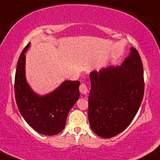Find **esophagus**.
<instances>
[{"mask_svg": "<svg viewBox=\"0 0 160 160\" xmlns=\"http://www.w3.org/2000/svg\"><path fill=\"white\" fill-rule=\"evenodd\" d=\"M79 90L81 92V93L83 94V95H86L87 92H88V89H87V87L86 84H84V83H82L79 87Z\"/></svg>", "mask_w": 160, "mask_h": 160, "instance_id": "34e87169", "label": "esophagus"}]
</instances>
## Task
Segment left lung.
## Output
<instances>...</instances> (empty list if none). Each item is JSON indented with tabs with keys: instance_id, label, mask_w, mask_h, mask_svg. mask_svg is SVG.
<instances>
[{
	"instance_id": "left-lung-1",
	"label": "left lung",
	"mask_w": 160,
	"mask_h": 160,
	"mask_svg": "<svg viewBox=\"0 0 160 160\" xmlns=\"http://www.w3.org/2000/svg\"><path fill=\"white\" fill-rule=\"evenodd\" d=\"M130 53L120 66H108L89 74L88 118L92 130L110 138L128 128L143 98V69L138 52Z\"/></svg>"
}]
</instances>
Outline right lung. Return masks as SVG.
Listing matches in <instances>:
<instances>
[{
  "label": "right lung",
  "mask_w": 160,
  "mask_h": 160,
  "mask_svg": "<svg viewBox=\"0 0 160 160\" xmlns=\"http://www.w3.org/2000/svg\"><path fill=\"white\" fill-rule=\"evenodd\" d=\"M26 46L19 56L14 81L17 107L26 122L38 133L54 135L65 126L70 110L79 98V81H65L47 95L40 96L32 90L25 78Z\"/></svg>",
  "instance_id": "obj_1"
}]
</instances>
